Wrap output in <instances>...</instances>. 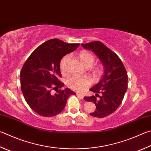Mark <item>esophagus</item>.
<instances>
[{
  "label": "esophagus",
  "mask_w": 151,
  "mask_h": 151,
  "mask_svg": "<svg viewBox=\"0 0 151 151\" xmlns=\"http://www.w3.org/2000/svg\"><path fill=\"white\" fill-rule=\"evenodd\" d=\"M76 95H77L78 96L80 97L81 98H82V99H83V98H84V96L83 94H79V93H76Z\"/></svg>",
  "instance_id": "obj_1"
}]
</instances>
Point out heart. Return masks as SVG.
I'll list each match as a JSON object with an SVG mask.
<instances>
[{
  "label": "heart",
  "instance_id": "1",
  "mask_svg": "<svg viewBox=\"0 0 151 151\" xmlns=\"http://www.w3.org/2000/svg\"><path fill=\"white\" fill-rule=\"evenodd\" d=\"M78 57L84 66L90 67L94 64L95 61V57L88 51H83L78 55ZM70 58L69 55L65 56L60 62V68L63 73L65 71L67 62ZM103 68L102 66H96L94 67V73L98 75H100L103 73ZM90 81L89 78L86 77H78L74 76L69 78L67 81V86L73 90L78 92L83 91L88 86H90Z\"/></svg>",
  "mask_w": 151,
  "mask_h": 151
}]
</instances>
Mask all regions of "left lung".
<instances>
[{"instance_id":"1","label":"left lung","mask_w":151,"mask_h":151,"mask_svg":"<svg viewBox=\"0 0 151 151\" xmlns=\"http://www.w3.org/2000/svg\"><path fill=\"white\" fill-rule=\"evenodd\" d=\"M81 45L94 52L104 65L103 77L90 89L96 94L84 98L87 102H94L96 107V110L90 113V116L102 118L114 113L122 104L127 89V71L119 57L102 42L98 41Z\"/></svg>"}]
</instances>
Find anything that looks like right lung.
Returning a JSON list of instances; mask_svg holds the SVG:
<instances>
[{
  "label": "right lung",
  "instance_id": "add662e5",
  "mask_svg": "<svg viewBox=\"0 0 151 151\" xmlns=\"http://www.w3.org/2000/svg\"><path fill=\"white\" fill-rule=\"evenodd\" d=\"M79 45L59 39L48 40L35 49L24 64L20 75L21 90L27 104L37 114L56 116L63 110L69 96L76 94L68 88L58 90L64 86L59 78L62 58ZM56 87L57 93L52 95L51 90Z\"/></svg>",
  "mask_w": 151,
  "mask_h": 151
}]
</instances>
